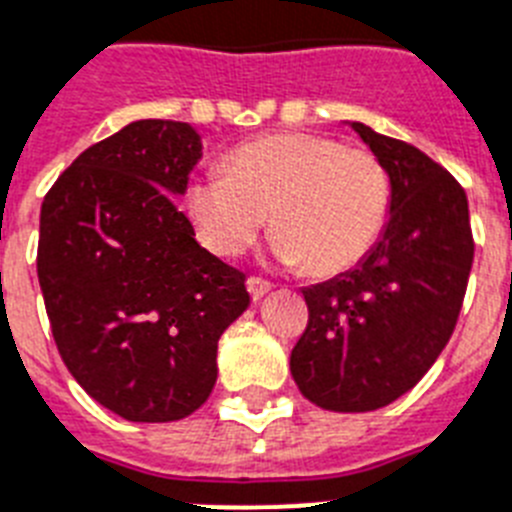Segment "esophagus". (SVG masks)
Listing matches in <instances>:
<instances>
[{"label": "esophagus", "mask_w": 512, "mask_h": 512, "mask_svg": "<svg viewBox=\"0 0 512 512\" xmlns=\"http://www.w3.org/2000/svg\"><path fill=\"white\" fill-rule=\"evenodd\" d=\"M247 289H249V296H252V299L257 302V299H263V296L270 291V281H265V278H260V276H249Z\"/></svg>", "instance_id": "obj_1"}]
</instances>
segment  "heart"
Segmentation results:
<instances>
[{
	"label": "heart",
	"instance_id": "b5f03b06",
	"mask_svg": "<svg viewBox=\"0 0 512 512\" xmlns=\"http://www.w3.org/2000/svg\"><path fill=\"white\" fill-rule=\"evenodd\" d=\"M197 239L218 257H242L273 218V252L315 276L354 268L380 242L390 179L375 153L333 137L286 132L257 137L187 187Z\"/></svg>",
	"mask_w": 512,
	"mask_h": 512
}]
</instances>
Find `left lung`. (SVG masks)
<instances>
[{
	"label": "left lung",
	"mask_w": 512,
	"mask_h": 512,
	"mask_svg": "<svg viewBox=\"0 0 512 512\" xmlns=\"http://www.w3.org/2000/svg\"><path fill=\"white\" fill-rule=\"evenodd\" d=\"M390 176V221L354 270L302 289L307 328L291 375L320 409L356 414L427 375L461 315L474 234L466 192L414 145L351 124Z\"/></svg>",
	"instance_id": "1"
}]
</instances>
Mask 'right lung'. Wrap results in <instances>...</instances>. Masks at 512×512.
<instances>
[{"label": "right lung", "mask_w": 512, "mask_h": 512, "mask_svg": "<svg viewBox=\"0 0 512 512\" xmlns=\"http://www.w3.org/2000/svg\"><path fill=\"white\" fill-rule=\"evenodd\" d=\"M200 156L187 122L140 119L83 150L41 205L38 283L59 356L130 422L200 409L218 338L249 304L247 276L200 247L174 203Z\"/></svg>", "instance_id": "add662e5"}]
</instances>
